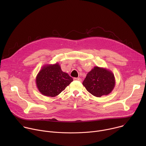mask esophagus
Here are the masks:
<instances>
[{
    "instance_id": "esophagus-1",
    "label": "esophagus",
    "mask_w": 146,
    "mask_h": 146,
    "mask_svg": "<svg viewBox=\"0 0 146 146\" xmlns=\"http://www.w3.org/2000/svg\"><path fill=\"white\" fill-rule=\"evenodd\" d=\"M74 80H78L79 81H82V79L81 78H79V77H77V78H74Z\"/></svg>"
}]
</instances>
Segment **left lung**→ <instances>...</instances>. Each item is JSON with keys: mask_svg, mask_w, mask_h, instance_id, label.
I'll use <instances>...</instances> for the list:
<instances>
[{"mask_svg": "<svg viewBox=\"0 0 146 146\" xmlns=\"http://www.w3.org/2000/svg\"><path fill=\"white\" fill-rule=\"evenodd\" d=\"M115 84L114 75L106 68L95 66L88 73L82 85L92 95L100 97L108 95L113 90Z\"/></svg>", "mask_w": 146, "mask_h": 146, "instance_id": "obj_1", "label": "left lung"}]
</instances>
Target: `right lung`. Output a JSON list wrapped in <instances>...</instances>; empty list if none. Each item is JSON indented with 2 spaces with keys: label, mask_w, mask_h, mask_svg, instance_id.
Listing matches in <instances>:
<instances>
[{
  "label": "right lung",
  "mask_w": 146,
  "mask_h": 146,
  "mask_svg": "<svg viewBox=\"0 0 146 146\" xmlns=\"http://www.w3.org/2000/svg\"><path fill=\"white\" fill-rule=\"evenodd\" d=\"M73 81L72 77L62 70L58 63L44 65L36 77V84L39 92L50 97L58 95Z\"/></svg>",
  "instance_id": "1"
}]
</instances>
